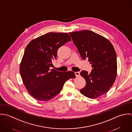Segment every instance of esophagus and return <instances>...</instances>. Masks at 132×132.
Masks as SVG:
<instances>
[{"instance_id":"1","label":"esophagus","mask_w":132,"mask_h":132,"mask_svg":"<svg viewBox=\"0 0 132 132\" xmlns=\"http://www.w3.org/2000/svg\"><path fill=\"white\" fill-rule=\"evenodd\" d=\"M75 75H76V76L77 77H79V75H80V72H76Z\"/></svg>"}]
</instances>
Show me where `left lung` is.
Instances as JSON below:
<instances>
[{
	"instance_id": "obj_1",
	"label": "left lung",
	"mask_w": 132,
	"mask_h": 132,
	"mask_svg": "<svg viewBox=\"0 0 132 132\" xmlns=\"http://www.w3.org/2000/svg\"><path fill=\"white\" fill-rule=\"evenodd\" d=\"M81 58L91 64L90 74L80 75L86 81L80 92L89 98H96L108 92L117 76V58L112 43L103 36L89 30L69 32Z\"/></svg>"
}]
</instances>
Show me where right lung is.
I'll list each match as a JSON object with an SVG mask.
<instances>
[{"label": "right lung", "instance_id": "1", "mask_svg": "<svg viewBox=\"0 0 132 132\" xmlns=\"http://www.w3.org/2000/svg\"><path fill=\"white\" fill-rule=\"evenodd\" d=\"M71 40L67 33L48 32L31 40L27 45L20 65L23 82L36 100L46 102L61 91L64 83L76 78L70 71L50 69L58 49Z\"/></svg>", "mask_w": 132, "mask_h": 132}]
</instances>
